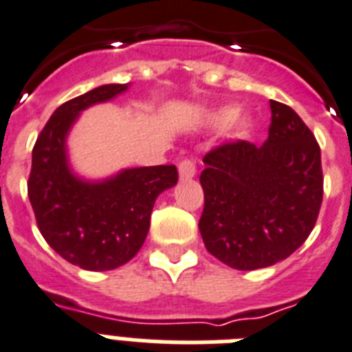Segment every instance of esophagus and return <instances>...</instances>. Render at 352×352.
<instances>
[{"label": "esophagus", "mask_w": 352, "mask_h": 352, "mask_svg": "<svg viewBox=\"0 0 352 352\" xmlns=\"http://www.w3.org/2000/svg\"><path fill=\"white\" fill-rule=\"evenodd\" d=\"M197 173V166H195V161L190 157H184L179 162V175L181 179H191Z\"/></svg>", "instance_id": "obj_1"}]
</instances>
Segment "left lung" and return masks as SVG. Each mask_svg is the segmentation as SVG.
Instances as JSON below:
<instances>
[{"mask_svg":"<svg viewBox=\"0 0 352 352\" xmlns=\"http://www.w3.org/2000/svg\"><path fill=\"white\" fill-rule=\"evenodd\" d=\"M268 140L227 141L204 155L206 249L236 270L283 261L308 240L324 195L320 146L292 107L270 100Z\"/></svg>","mask_w":352,"mask_h":352,"instance_id":"1","label":"left lung"}]
</instances>
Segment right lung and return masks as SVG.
<instances>
[{"label": "right lung", "instance_id": "1", "mask_svg": "<svg viewBox=\"0 0 352 352\" xmlns=\"http://www.w3.org/2000/svg\"><path fill=\"white\" fill-rule=\"evenodd\" d=\"M126 84L100 85L62 103L32 150L28 199L41 234L58 256L85 270H112L131 261L150 229L153 202L175 186L173 164L131 168L103 182L69 171L66 135L80 111L123 93Z\"/></svg>", "mask_w": 352, "mask_h": 352}]
</instances>
